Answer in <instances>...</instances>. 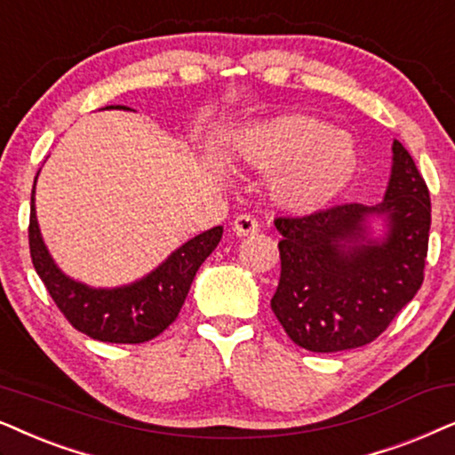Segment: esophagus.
I'll return each mask as SVG.
<instances>
[{
  "label": "esophagus",
  "mask_w": 455,
  "mask_h": 455,
  "mask_svg": "<svg viewBox=\"0 0 455 455\" xmlns=\"http://www.w3.org/2000/svg\"><path fill=\"white\" fill-rule=\"evenodd\" d=\"M233 231L237 237H250V235H256L259 231V224L250 214H239L233 222Z\"/></svg>",
  "instance_id": "1"
}]
</instances>
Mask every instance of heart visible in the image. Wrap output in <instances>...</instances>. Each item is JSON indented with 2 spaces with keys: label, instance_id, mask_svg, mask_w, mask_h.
Masks as SVG:
<instances>
[{
  "label": "heart",
  "instance_id": "obj_1",
  "mask_svg": "<svg viewBox=\"0 0 455 455\" xmlns=\"http://www.w3.org/2000/svg\"><path fill=\"white\" fill-rule=\"evenodd\" d=\"M237 154L247 166L276 172L272 197L281 208L307 214L329 205L358 168V148L349 132L324 120L287 112L241 131Z\"/></svg>",
  "mask_w": 455,
  "mask_h": 455
}]
</instances>
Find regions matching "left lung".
Masks as SVG:
<instances>
[{"instance_id":"obj_1","label":"left lung","mask_w":455,"mask_h":455,"mask_svg":"<svg viewBox=\"0 0 455 455\" xmlns=\"http://www.w3.org/2000/svg\"><path fill=\"white\" fill-rule=\"evenodd\" d=\"M387 218L383 242L365 239V218ZM281 278L270 307L299 347L332 354L372 343L425 281L431 196L399 141L383 204H339L278 216Z\"/></svg>"}]
</instances>
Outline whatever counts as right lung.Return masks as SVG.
Listing matches in <instances>:
<instances>
[{
	"label": "right lung",
	"mask_w": 455,
	"mask_h": 455,
	"mask_svg": "<svg viewBox=\"0 0 455 455\" xmlns=\"http://www.w3.org/2000/svg\"><path fill=\"white\" fill-rule=\"evenodd\" d=\"M116 108L129 110L124 106ZM220 237L222 227H214L187 241L160 268L141 281L118 289H91L62 275L53 264L35 216V185L30 196L28 247L35 270L64 318L76 331L97 341L135 345L164 332L177 320L196 272L216 250Z\"/></svg>",
	"instance_id": "add662e5"
}]
</instances>
